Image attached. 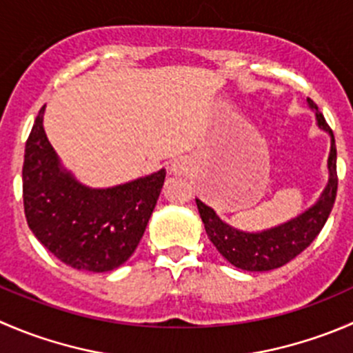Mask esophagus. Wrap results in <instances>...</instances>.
Segmentation results:
<instances>
[{
    "mask_svg": "<svg viewBox=\"0 0 353 353\" xmlns=\"http://www.w3.org/2000/svg\"><path fill=\"white\" fill-rule=\"evenodd\" d=\"M190 170V162L186 159H177L174 160L172 167H170V172L176 174V176H181V174H188Z\"/></svg>",
    "mask_w": 353,
    "mask_h": 353,
    "instance_id": "34e87169",
    "label": "esophagus"
}]
</instances>
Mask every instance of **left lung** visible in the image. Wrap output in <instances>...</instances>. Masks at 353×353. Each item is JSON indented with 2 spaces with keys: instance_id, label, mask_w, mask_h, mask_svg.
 <instances>
[{
  "instance_id": "1",
  "label": "left lung",
  "mask_w": 353,
  "mask_h": 353,
  "mask_svg": "<svg viewBox=\"0 0 353 353\" xmlns=\"http://www.w3.org/2000/svg\"><path fill=\"white\" fill-rule=\"evenodd\" d=\"M310 110L316 114L319 129L331 138L330 157H327V184L312 207L296 217L263 231H243L222 221L215 210L196 198V207L208 238L222 256L234 268L250 272H262L278 269L302 253L316 239L326 224L334 205L338 190L336 177V145L331 128L312 100H307Z\"/></svg>"
}]
</instances>
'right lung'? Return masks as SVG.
Returning a JSON list of instances; mask_svg holds the SVG:
<instances>
[{"label": "right lung", "instance_id": "obj_1", "mask_svg": "<svg viewBox=\"0 0 353 353\" xmlns=\"http://www.w3.org/2000/svg\"><path fill=\"white\" fill-rule=\"evenodd\" d=\"M44 105L26 143L22 184L30 231L63 263L108 272L134 253L165 181V169L112 188H90L65 169L43 128Z\"/></svg>", "mask_w": 353, "mask_h": 353}]
</instances>
